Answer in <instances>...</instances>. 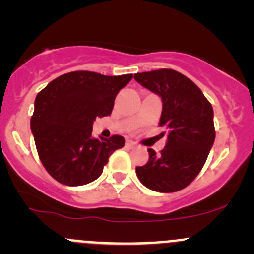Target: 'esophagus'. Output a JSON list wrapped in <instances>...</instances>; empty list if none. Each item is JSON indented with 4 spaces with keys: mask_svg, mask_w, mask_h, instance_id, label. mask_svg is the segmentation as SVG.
Listing matches in <instances>:
<instances>
[{
    "mask_svg": "<svg viewBox=\"0 0 254 254\" xmlns=\"http://www.w3.org/2000/svg\"><path fill=\"white\" fill-rule=\"evenodd\" d=\"M127 146L129 148H132V147H135V146H136V142H134V141H131V140H127Z\"/></svg>",
    "mask_w": 254,
    "mask_h": 254,
    "instance_id": "34e87169",
    "label": "esophagus"
}]
</instances>
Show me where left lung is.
Instances as JSON below:
<instances>
[{
	"label": "left lung",
	"mask_w": 254,
	"mask_h": 254,
	"mask_svg": "<svg viewBox=\"0 0 254 254\" xmlns=\"http://www.w3.org/2000/svg\"><path fill=\"white\" fill-rule=\"evenodd\" d=\"M134 78L162 98L158 125L167 142L158 155L148 148L147 163L136 167L140 182L151 190L173 193L194 181L214 145V112L198 86L171 68L136 73Z\"/></svg>",
	"instance_id": "obj_1"
}]
</instances>
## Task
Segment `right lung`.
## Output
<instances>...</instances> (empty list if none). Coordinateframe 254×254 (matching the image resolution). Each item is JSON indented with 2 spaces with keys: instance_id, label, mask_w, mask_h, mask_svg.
Listing matches in <instances>:
<instances>
[{
  "instance_id": "1",
  "label": "right lung",
  "mask_w": 254,
  "mask_h": 254,
  "mask_svg": "<svg viewBox=\"0 0 254 254\" xmlns=\"http://www.w3.org/2000/svg\"><path fill=\"white\" fill-rule=\"evenodd\" d=\"M131 78L73 71L37 94L30 129L43 166L59 183L77 187L96 181L109 156L124 146L120 135L92 137V125L97 117L111 115L115 97Z\"/></svg>"
}]
</instances>
